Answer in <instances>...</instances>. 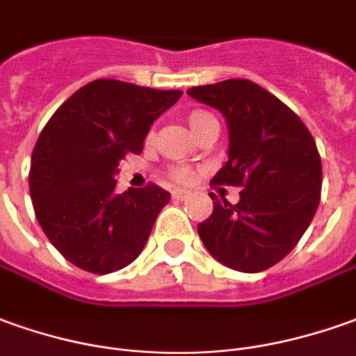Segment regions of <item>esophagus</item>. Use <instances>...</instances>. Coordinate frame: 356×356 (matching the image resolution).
<instances>
[{
	"instance_id": "34e87169",
	"label": "esophagus",
	"mask_w": 356,
	"mask_h": 356,
	"mask_svg": "<svg viewBox=\"0 0 356 356\" xmlns=\"http://www.w3.org/2000/svg\"><path fill=\"white\" fill-rule=\"evenodd\" d=\"M188 195H190V192H186V190H174L172 200H176V202H184Z\"/></svg>"
}]
</instances>
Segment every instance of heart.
<instances>
[{
    "instance_id": "obj_1",
    "label": "heart",
    "mask_w": 356,
    "mask_h": 356,
    "mask_svg": "<svg viewBox=\"0 0 356 356\" xmlns=\"http://www.w3.org/2000/svg\"><path fill=\"white\" fill-rule=\"evenodd\" d=\"M213 120L209 112H205V110H193L192 114L188 116V124L192 127V131H200V127L205 124V122H209ZM170 176H172L176 182L180 184H190L193 180V170L192 168H188V166H174L172 170H170Z\"/></svg>"
}]
</instances>
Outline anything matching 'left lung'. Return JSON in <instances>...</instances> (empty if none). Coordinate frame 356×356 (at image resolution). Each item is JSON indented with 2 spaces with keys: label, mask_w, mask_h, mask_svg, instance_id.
Segmentation results:
<instances>
[{
  "label": "left lung",
  "mask_w": 356,
  "mask_h": 356,
  "mask_svg": "<svg viewBox=\"0 0 356 356\" xmlns=\"http://www.w3.org/2000/svg\"><path fill=\"white\" fill-rule=\"evenodd\" d=\"M219 110L229 126V161L211 184L240 186V202L215 195L200 238L217 261L259 273L295 248L312 222L322 190V161L308 127L291 108L248 79L188 89Z\"/></svg>",
  "instance_id": "left-lung-1"
}]
</instances>
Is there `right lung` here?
<instances>
[{
  "label": "right lung",
  "instance_id": "1",
  "mask_svg": "<svg viewBox=\"0 0 356 356\" xmlns=\"http://www.w3.org/2000/svg\"><path fill=\"white\" fill-rule=\"evenodd\" d=\"M182 90L97 79L65 100L44 126L31 161L36 219L61 256L89 273L129 266L145 248L170 193L116 192L118 164L143 151L149 129Z\"/></svg>",
  "mask_w": 356,
  "mask_h": 356
}]
</instances>
